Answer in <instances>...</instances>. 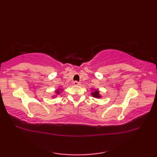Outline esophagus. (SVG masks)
<instances>
[{
  "instance_id": "1",
  "label": "esophagus",
  "mask_w": 157,
  "mask_h": 157,
  "mask_svg": "<svg viewBox=\"0 0 157 157\" xmlns=\"http://www.w3.org/2000/svg\"><path fill=\"white\" fill-rule=\"evenodd\" d=\"M73 84H74L75 86H78V85L80 84V82H79L78 81H74V82H73Z\"/></svg>"
}]
</instances>
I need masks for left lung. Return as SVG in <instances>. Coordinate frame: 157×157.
<instances>
[{
    "instance_id": "left-lung-1",
    "label": "left lung",
    "mask_w": 157,
    "mask_h": 157,
    "mask_svg": "<svg viewBox=\"0 0 157 157\" xmlns=\"http://www.w3.org/2000/svg\"><path fill=\"white\" fill-rule=\"evenodd\" d=\"M92 95L95 98H100V97H101V96L99 95V92L98 90H96L94 92L92 93Z\"/></svg>"
}]
</instances>
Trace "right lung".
<instances>
[{
	"instance_id": "obj_1",
	"label": "right lung",
	"mask_w": 157,
	"mask_h": 157,
	"mask_svg": "<svg viewBox=\"0 0 157 157\" xmlns=\"http://www.w3.org/2000/svg\"><path fill=\"white\" fill-rule=\"evenodd\" d=\"M56 93H57V94H59V90H56Z\"/></svg>"
}]
</instances>
